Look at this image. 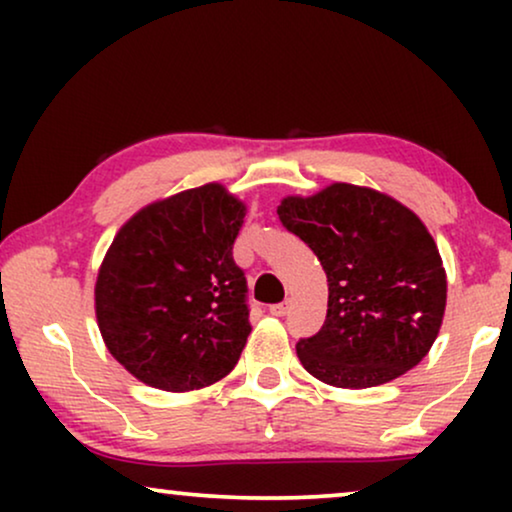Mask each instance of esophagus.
<instances>
[{
	"mask_svg": "<svg viewBox=\"0 0 512 512\" xmlns=\"http://www.w3.org/2000/svg\"><path fill=\"white\" fill-rule=\"evenodd\" d=\"M289 310H291V303H289V300H284V303L272 305L270 307V314H272V317H284V314L289 312Z\"/></svg>",
	"mask_w": 512,
	"mask_h": 512,
	"instance_id": "34e87169",
	"label": "esophagus"
}]
</instances>
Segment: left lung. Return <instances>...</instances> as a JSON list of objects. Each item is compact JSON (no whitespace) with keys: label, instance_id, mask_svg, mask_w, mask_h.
Here are the masks:
<instances>
[{"label":"left lung","instance_id":"obj_1","mask_svg":"<svg viewBox=\"0 0 512 512\" xmlns=\"http://www.w3.org/2000/svg\"><path fill=\"white\" fill-rule=\"evenodd\" d=\"M277 214L328 279L324 326L296 345L307 373L331 387L368 389L415 368L438 338L447 303L443 258L422 219L387 193L345 181L286 195Z\"/></svg>","mask_w":512,"mask_h":512}]
</instances>
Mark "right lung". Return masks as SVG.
<instances>
[{"label": "right lung", "mask_w": 512, "mask_h": 512, "mask_svg": "<svg viewBox=\"0 0 512 512\" xmlns=\"http://www.w3.org/2000/svg\"><path fill=\"white\" fill-rule=\"evenodd\" d=\"M247 205L223 184L167 195L118 228L95 282L109 354L146 387L184 394L226 377L251 333L233 261Z\"/></svg>", "instance_id": "add662e5"}]
</instances>
